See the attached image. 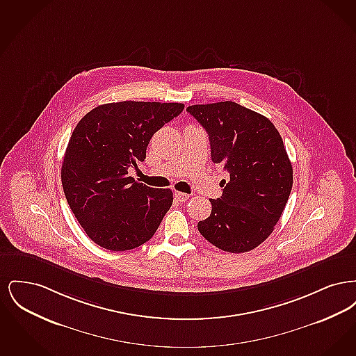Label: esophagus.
Segmentation results:
<instances>
[{"label":"esophagus","instance_id":"obj_1","mask_svg":"<svg viewBox=\"0 0 356 356\" xmlns=\"http://www.w3.org/2000/svg\"><path fill=\"white\" fill-rule=\"evenodd\" d=\"M175 197L179 200V202H186L189 199V195L184 193V192H175Z\"/></svg>","mask_w":356,"mask_h":356}]
</instances>
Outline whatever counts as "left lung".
I'll use <instances>...</instances> for the list:
<instances>
[{"label":"left lung","instance_id":"8db88e82","mask_svg":"<svg viewBox=\"0 0 356 356\" xmlns=\"http://www.w3.org/2000/svg\"><path fill=\"white\" fill-rule=\"evenodd\" d=\"M207 131L211 157L228 172L220 199L197 229L225 252H248L270 236L292 189V165L270 120L234 102L186 108Z\"/></svg>","mask_w":356,"mask_h":356}]
</instances>
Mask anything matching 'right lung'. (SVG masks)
<instances>
[{
    "instance_id": "1",
    "label": "right lung",
    "mask_w": 356,
    "mask_h": 356,
    "mask_svg": "<svg viewBox=\"0 0 356 356\" xmlns=\"http://www.w3.org/2000/svg\"><path fill=\"white\" fill-rule=\"evenodd\" d=\"M183 109L179 102H111L76 125L61 181L73 215L97 245L128 251L157 231L173 193L137 183L128 170L144 161L152 136Z\"/></svg>"
}]
</instances>
